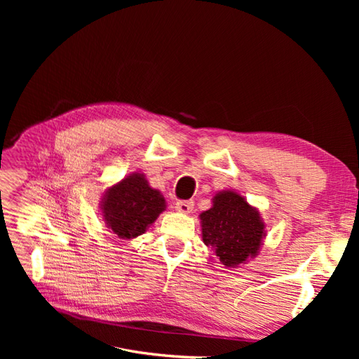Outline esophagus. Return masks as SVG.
<instances>
[{
	"instance_id": "34e87169",
	"label": "esophagus",
	"mask_w": 359,
	"mask_h": 359,
	"mask_svg": "<svg viewBox=\"0 0 359 359\" xmlns=\"http://www.w3.org/2000/svg\"><path fill=\"white\" fill-rule=\"evenodd\" d=\"M194 208V202L193 201H178L177 202V210L180 212H184V214H190Z\"/></svg>"
}]
</instances>
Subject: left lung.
<instances>
[{
	"instance_id": "obj_1",
	"label": "left lung",
	"mask_w": 359,
	"mask_h": 359,
	"mask_svg": "<svg viewBox=\"0 0 359 359\" xmlns=\"http://www.w3.org/2000/svg\"><path fill=\"white\" fill-rule=\"evenodd\" d=\"M203 243L215 250L223 265L238 266L257 255L264 223L259 212L233 191H222L212 208L201 214Z\"/></svg>"
}]
</instances>
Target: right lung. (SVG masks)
Masks as SVG:
<instances>
[{"label":"right lung","mask_w":359,"mask_h":359,"mask_svg":"<svg viewBox=\"0 0 359 359\" xmlns=\"http://www.w3.org/2000/svg\"><path fill=\"white\" fill-rule=\"evenodd\" d=\"M165 208V198L148 186L144 175L133 173L107 190L102 210L106 226L130 240L142 235Z\"/></svg>","instance_id":"right-lung-1"}]
</instances>
